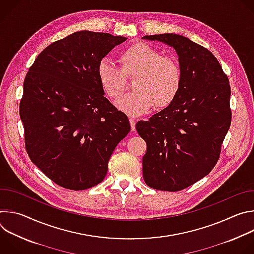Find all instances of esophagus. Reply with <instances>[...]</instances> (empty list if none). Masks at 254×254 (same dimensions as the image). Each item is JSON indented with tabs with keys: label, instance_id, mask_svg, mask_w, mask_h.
Wrapping results in <instances>:
<instances>
[{
	"label": "esophagus",
	"instance_id": "esophagus-1",
	"mask_svg": "<svg viewBox=\"0 0 254 254\" xmlns=\"http://www.w3.org/2000/svg\"><path fill=\"white\" fill-rule=\"evenodd\" d=\"M129 124H130V128L131 130H135V121L133 119H129Z\"/></svg>",
	"mask_w": 254,
	"mask_h": 254
}]
</instances>
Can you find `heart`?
Masks as SVG:
<instances>
[{"label":"heart","instance_id":"1","mask_svg":"<svg viewBox=\"0 0 254 254\" xmlns=\"http://www.w3.org/2000/svg\"><path fill=\"white\" fill-rule=\"evenodd\" d=\"M121 69L107 59L97 66V78L107 97L119 98L126 89L127 78L135 76L134 92L116 102L117 107L130 117L148 113L156 105L169 106L179 94L182 85V71L176 59L162 56L147 43L136 42L120 55Z\"/></svg>","mask_w":254,"mask_h":254}]
</instances>
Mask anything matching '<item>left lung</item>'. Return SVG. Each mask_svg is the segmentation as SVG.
Returning a JSON list of instances; mask_svg holds the SVG:
<instances>
[{
	"instance_id": "obj_1",
	"label": "left lung",
	"mask_w": 254,
	"mask_h": 254,
	"mask_svg": "<svg viewBox=\"0 0 254 254\" xmlns=\"http://www.w3.org/2000/svg\"><path fill=\"white\" fill-rule=\"evenodd\" d=\"M142 39L173 47L182 71L175 100L149 121L135 125L147 142L142 177L154 189L176 192L207 176L216 165L231 124L230 85L216 57L182 35Z\"/></svg>"
}]
</instances>
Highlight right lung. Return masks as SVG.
Wrapping results in <instances>:
<instances>
[{
    "label": "right lung",
    "mask_w": 254,
    "mask_h": 254,
    "mask_svg": "<svg viewBox=\"0 0 254 254\" xmlns=\"http://www.w3.org/2000/svg\"><path fill=\"white\" fill-rule=\"evenodd\" d=\"M127 38L79 31L46 47L24 80L20 118L34 165L57 185L85 190L101 183L127 117L104 97L97 66Z\"/></svg>",
    "instance_id": "add662e5"
}]
</instances>
